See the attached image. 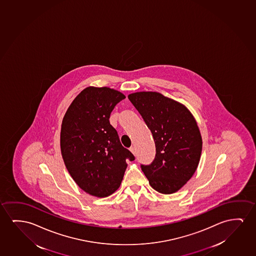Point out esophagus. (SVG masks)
<instances>
[{"instance_id":"obj_1","label":"esophagus","mask_w":256,"mask_h":256,"mask_svg":"<svg viewBox=\"0 0 256 256\" xmlns=\"http://www.w3.org/2000/svg\"><path fill=\"white\" fill-rule=\"evenodd\" d=\"M130 151L132 152V154H137V152H136V148H134V146H132V148H130Z\"/></svg>"}]
</instances>
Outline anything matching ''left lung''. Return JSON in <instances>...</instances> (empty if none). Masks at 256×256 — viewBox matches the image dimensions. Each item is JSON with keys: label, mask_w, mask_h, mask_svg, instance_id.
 <instances>
[{"label": "left lung", "mask_w": 256, "mask_h": 256, "mask_svg": "<svg viewBox=\"0 0 256 256\" xmlns=\"http://www.w3.org/2000/svg\"><path fill=\"white\" fill-rule=\"evenodd\" d=\"M154 140V160L140 168L149 184L162 194L179 190L194 174L202 152L198 124L184 105L158 92L128 96Z\"/></svg>", "instance_id": "left-lung-1"}]
</instances>
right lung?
<instances>
[{
  "label": "right lung",
  "mask_w": 256,
  "mask_h": 256,
  "mask_svg": "<svg viewBox=\"0 0 256 256\" xmlns=\"http://www.w3.org/2000/svg\"><path fill=\"white\" fill-rule=\"evenodd\" d=\"M124 98L110 88L88 86L72 101L62 121L60 148L66 170L82 190L98 198L118 188L126 162L135 160L110 122L112 110Z\"/></svg>",
  "instance_id": "add662e5"
}]
</instances>
